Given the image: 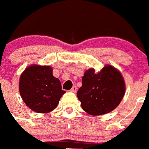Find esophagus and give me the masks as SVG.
<instances>
[{
    "label": "esophagus",
    "instance_id": "obj_1",
    "mask_svg": "<svg viewBox=\"0 0 149 149\" xmlns=\"http://www.w3.org/2000/svg\"><path fill=\"white\" fill-rule=\"evenodd\" d=\"M70 91L73 93H76L77 91V87H76V86H73L71 89H70Z\"/></svg>",
    "mask_w": 149,
    "mask_h": 149
}]
</instances>
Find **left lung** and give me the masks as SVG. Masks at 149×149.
Instances as JSON below:
<instances>
[{
    "instance_id": "left-lung-1",
    "label": "left lung",
    "mask_w": 149,
    "mask_h": 149,
    "mask_svg": "<svg viewBox=\"0 0 149 149\" xmlns=\"http://www.w3.org/2000/svg\"><path fill=\"white\" fill-rule=\"evenodd\" d=\"M88 69L82 78V86L77 97L82 109L91 115L109 113L120 103L125 91L121 73L111 65H106L98 73Z\"/></svg>"
}]
</instances>
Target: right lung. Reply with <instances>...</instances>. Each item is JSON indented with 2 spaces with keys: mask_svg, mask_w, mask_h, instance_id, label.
<instances>
[{
  "mask_svg": "<svg viewBox=\"0 0 149 149\" xmlns=\"http://www.w3.org/2000/svg\"><path fill=\"white\" fill-rule=\"evenodd\" d=\"M19 91L27 107L38 113H47L55 109L65 93L59 79L52 76L50 66L36 65L22 73Z\"/></svg>",
  "mask_w": 149,
  "mask_h": 149,
  "instance_id": "add662e5",
  "label": "right lung"
}]
</instances>
